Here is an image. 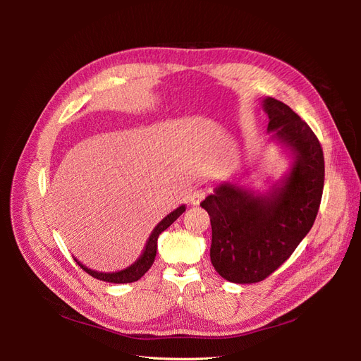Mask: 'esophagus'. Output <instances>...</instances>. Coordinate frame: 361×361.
Returning a JSON list of instances; mask_svg holds the SVG:
<instances>
[{"instance_id":"1","label":"esophagus","mask_w":361,"mask_h":361,"mask_svg":"<svg viewBox=\"0 0 361 361\" xmlns=\"http://www.w3.org/2000/svg\"><path fill=\"white\" fill-rule=\"evenodd\" d=\"M204 195H206V192H204V190H194L191 194H190V202H191V204H200V202L204 199Z\"/></svg>"}]
</instances>
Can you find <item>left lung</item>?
I'll return each instance as SVG.
<instances>
[{
  "instance_id": "1",
  "label": "left lung",
  "mask_w": 361,
  "mask_h": 361,
  "mask_svg": "<svg viewBox=\"0 0 361 361\" xmlns=\"http://www.w3.org/2000/svg\"><path fill=\"white\" fill-rule=\"evenodd\" d=\"M268 130L295 155L281 185L256 195L223 183L200 203L211 216V262L232 283H257L271 276L309 233L324 190V152L310 126L274 97L264 99Z\"/></svg>"
}]
</instances>
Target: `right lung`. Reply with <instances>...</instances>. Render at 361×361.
<instances>
[{
    "mask_svg": "<svg viewBox=\"0 0 361 361\" xmlns=\"http://www.w3.org/2000/svg\"><path fill=\"white\" fill-rule=\"evenodd\" d=\"M183 212H185V204L179 206L178 209H174L171 214H169L166 218H164V220L154 228V232L150 233L143 255L138 257L135 264L128 267L126 269L117 271V272H97V271H93V269H89L87 267H84L81 262L75 259L76 264H78L87 272V274H90L92 277H94L97 280L110 281V283H133V281H137L146 274L152 265H154V260H155V256H157V247H158V236L164 231H166L167 227H170L174 221H176Z\"/></svg>",
    "mask_w": 361,
    "mask_h": 361,
    "instance_id": "right-lung-1",
    "label": "right lung"
}]
</instances>
